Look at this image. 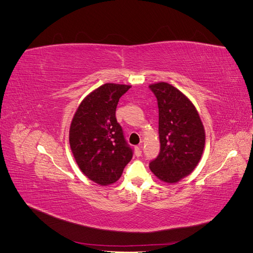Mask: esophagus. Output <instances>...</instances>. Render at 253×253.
<instances>
[{
  "label": "esophagus",
  "instance_id": "34e87169",
  "mask_svg": "<svg viewBox=\"0 0 253 253\" xmlns=\"http://www.w3.org/2000/svg\"><path fill=\"white\" fill-rule=\"evenodd\" d=\"M141 147L140 145H137V147H135V155L137 156V157H139V156H141Z\"/></svg>",
  "mask_w": 253,
  "mask_h": 253
}]
</instances>
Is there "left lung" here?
<instances>
[{
    "mask_svg": "<svg viewBox=\"0 0 253 253\" xmlns=\"http://www.w3.org/2000/svg\"><path fill=\"white\" fill-rule=\"evenodd\" d=\"M157 98L160 152L150 163L157 178L175 183L195 169L202 158L206 134L190 99L167 82L149 85Z\"/></svg>",
    "mask_w": 253,
    "mask_h": 253,
    "instance_id": "1",
    "label": "left lung"
}]
</instances>
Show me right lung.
<instances>
[{"instance_id": "right-lung-1", "label": "right lung", "mask_w": 253, "mask_h": 253, "mask_svg": "<svg viewBox=\"0 0 253 253\" xmlns=\"http://www.w3.org/2000/svg\"><path fill=\"white\" fill-rule=\"evenodd\" d=\"M129 87L116 83L99 86L83 99L72 120L70 145L76 163L100 186L116 182L133 157L116 119L119 99Z\"/></svg>"}]
</instances>
